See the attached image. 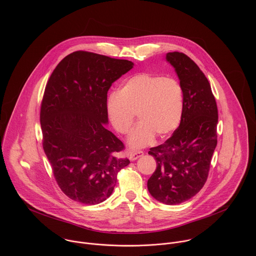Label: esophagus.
<instances>
[{
  "mask_svg": "<svg viewBox=\"0 0 256 256\" xmlns=\"http://www.w3.org/2000/svg\"><path fill=\"white\" fill-rule=\"evenodd\" d=\"M144 154V152L142 150H136V152H129V158L130 160H136L137 158H139L140 156H142Z\"/></svg>",
  "mask_w": 256,
  "mask_h": 256,
  "instance_id": "34e87169",
  "label": "esophagus"
}]
</instances>
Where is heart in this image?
Segmentation results:
<instances>
[{
    "label": "heart",
    "mask_w": 256,
    "mask_h": 256,
    "mask_svg": "<svg viewBox=\"0 0 256 256\" xmlns=\"http://www.w3.org/2000/svg\"><path fill=\"white\" fill-rule=\"evenodd\" d=\"M183 111V90L172 78L141 73L127 78L106 102V113L113 128L127 134L135 113L140 122L131 132L128 144L139 148L150 144L154 136L164 139L180 125Z\"/></svg>",
    "instance_id": "b5f03b06"
}]
</instances>
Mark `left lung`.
<instances>
[{"mask_svg": "<svg viewBox=\"0 0 256 256\" xmlns=\"http://www.w3.org/2000/svg\"><path fill=\"white\" fill-rule=\"evenodd\" d=\"M166 59L182 88V116L170 139L150 148L156 168L146 185L156 200L176 205L196 195L207 180L217 146L218 108L207 78L193 60L180 52H170Z\"/></svg>", "mask_w": 256, "mask_h": 256, "instance_id": "8db88e82", "label": "left lung"}]
</instances>
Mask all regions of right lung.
Listing matches in <instances>:
<instances>
[{
  "label": "right lung",
  "mask_w": 256,
  "mask_h": 256,
  "mask_svg": "<svg viewBox=\"0 0 256 256\" xmlns=\"http://www.w3.org/2000/svg\"><path fill=\"white\" fill-rule=\"evenodd\" d=\"M134 63L86 51L66 56L46 84L40 110L42 145L61 190L96 205L113 192L130 164L123 143L106 129L108 92Z\"/></svg>",
  "instance_id": "1"
}]
</instances>
